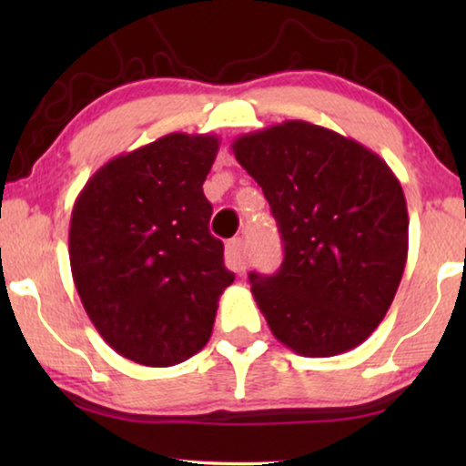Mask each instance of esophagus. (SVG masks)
<instances>
[{"label": "esophagus", "instance_id": "esophagus-1", "mask_svg": "<svg viewBox=\"0 0 466 466\" xmlns=\"http://www.w3.org/2000/svg\"><path fill=\"white\" fill-rule=\"evenodd\" d=\"M225 258H227L228 269H233L235 273H244L246 267H248L246 252H244V239L235 238V239L228 241L227 250H225Z\"/></svg>", "mask_w": 466, "mask_h": 466}]
</instances>
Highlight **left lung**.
I'll return each mask as SVG.
<instances>
[{
    "mask_svg": "<svg viewBox=\"0 0 466 466\" xmlns=\"http://www.w3.org/2000/svg\"><path fill=\"white\" fill-rule=\"evenodd\" d=\"M231 148L282 233L278 273H250L271 333L309 359L360 346L405 269L410 218L397 176L356 139L305 120L246 133Z\"/></svg>",
    "mask_w": 466,
    "mask_h": 466,
    "instance_id": "8db88e82",
    "label": "left lung"
}]
</instances>
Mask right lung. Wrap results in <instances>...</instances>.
<instances>
[{
    "label": "right lung",
    "instance_id": "add662e5",
    "mask_svg": "<svg viewBox=\"0 0 466 466\" xmlns=\"http://www.w3.org/2000/svg\"><path fill=\"white\" fill-rule=\"evenodd\" d=\"M216 152V136L169 133L107 161L74 203L76 290L107 346L139 365L171 367L199 352L235 279L208 228L203 182Z\"/></svg>",
    "mask_w": 466,
    "mask_h": 466
}]
</instances>
